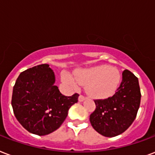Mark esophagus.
<instances>
[{"mask_svg":"<svg viewBox=\"0 0 155 155\" xmlns=\"http://www.w3.org/2000/svg\"><path fill=\"white\" fill-rule=\"evenodd\" d=\"M85 99H86V97L84 96V95H82V94H80V95H79V97H78L79 101L82 102V101H84Z\"/></svg>","mask_w":155,"mask_h":155,"instance_id":"obj_1","label":"esophagus"}]
</instances>
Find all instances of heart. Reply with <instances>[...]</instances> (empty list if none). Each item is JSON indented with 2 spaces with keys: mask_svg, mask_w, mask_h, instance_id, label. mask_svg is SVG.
I'll return each mask as SVG.
<instances>
[{
  "mask_svg": "<svg viewBox=\"0 0 155 155\" xmlns=\"http://www.w3.org/2000/svg\"><path fill=\"white\" fill-rule=\"evenodd\" d=\"M62 81L72 88H77L78 84L87 85L86 89L91 95L107 98L112 95L118 88L120 75L116 69L99 65L78 69L74 72V77L64 72L62 74Z\"/></svg>",
  "mask_w": 155,
  "mask_h": 155,
  "instance_id": "obj_1",
  "label": "heart"
}]
</instances>
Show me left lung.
Returning a JSON list of instances; mask_svg holds the SVG:
<instances>
[{
	"mask_svg": "<svg viewBox=\"0 0 155 155\" xmlns=\"http://www.w3.org/2000/svg\"><path fill=\"white\" fill-rule=\"evenodd\" d=\"M138 79L125 69L116 92L104 99H94L96 108L90 116L94 130L104 137L118 136L126 131L136 118L141 103Z\"/></svg>",
	"mask_w": 155,
	"mask_h": 155,
	"instance_id": "1",
	"label": "left lung"
}]
</instances>
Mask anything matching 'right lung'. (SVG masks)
<instances>
[{
  "instance_id": "1",
  "label": "right lung",
  "mask_w": 155,
  "mask_h": 155,
  "mask_svg": "<svg viewBox=\"0 0 155 155\" xmlns=\"http://www.w3.org/2000/svg\"><path fill=\"white\" fill-rule=\"evenodd\" d=\"M55 75L49 64L21 72L13 89L11 104L17 120L31 134L44 136L59 129L79 94H61L54 85Z\"/></svg>"
}]
</instances>
